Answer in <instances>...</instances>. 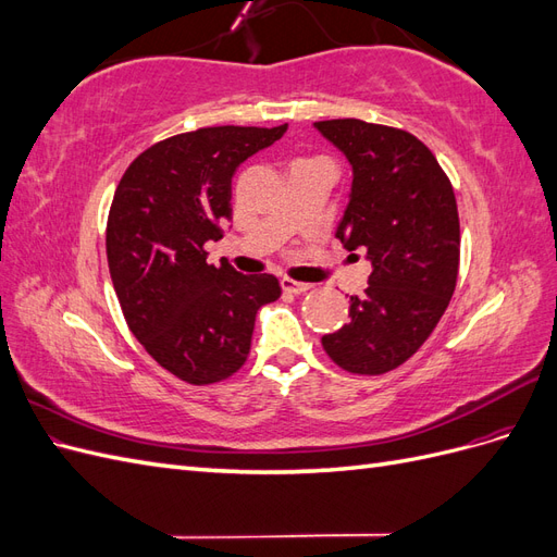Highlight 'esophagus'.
I'll use <instances>...</instances> for the list:
<instances>
[{
    "label": "esophagus",
    "mask_w": 557,
    "mask_h": 557,
    "mask_svg": "<svg viewBox=\"0 0 557 557\" xmlns=\"http://www.w3.org/2000/svg\"><path fill=\"white\" fill-rule=\"evenodd\" d=\"M281 288L285 293H293V295H305V293L311 290V285L309 283H297L293 278H281Z\"/></svg>",
    "instance_id": "1"
}]
</instances>
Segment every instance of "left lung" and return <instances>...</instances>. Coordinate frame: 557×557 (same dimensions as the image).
<instances>
[{
	"label": "left lung",
	"mask_w": 557,
	"mask_h": 557,
	"mask_svg": "<svg viewBox=\"0 0 557 557\" xmlns=\"http://www.w3.org/2000/svg\"><path fill=\"white\" fill-rule=\"evenodd\" d=\"M313 127L352 172L336 239L372 262L364 295L350 297V320L323 336V348L350 374H385L425 344L453 297L460 264L453 185L409 132L356 117Z\"/></svg>",
	"instance_id": "1"
}]
</instances>
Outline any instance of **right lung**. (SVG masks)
<instances>
[{
  "instance_id": "1",
  "label": "right lung",
  "mask_w": 557,
  "mask_h": 557,
  "mask_svg": "<svg viewBox=\"0 0 557 557\" xmlns=\"http://www.w3.org/2000/svg\"><path fill=\"white\" fill-rule=\"evenodd\" d=\"M278 127H201L164 139L117 183L107 258L127 325L166 372L193 385L232 376L250 352L260 307L281 297L272 274L207 262L205 244L232 218V176L278 141Z\"/></svg>"
}]
</instances>
